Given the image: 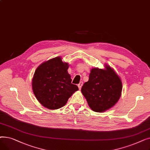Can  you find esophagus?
<instances>
[{"label": "esophagus", "mask_w": 150, "mask_h": 150, "mask_svg": "<svg viewBox=\"0 0 150 150\" xmlns=\"http://www.w3.org/2000/svg\"><path fill=\"white\" fill-rule=\"evenodd\" d=\"M82 86H83V82H82V81H80V83L78 84V88H79V89H81V87H82Z\"/></svg>", "instance_id": "34e87169"}]
</instances>
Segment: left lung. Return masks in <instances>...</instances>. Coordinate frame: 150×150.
I'll list each match as a JSON object with an SVG mask.
<instances>
[{
    "mask_svg": "<svg viewBox=\"0 0 150 150\" xmlns=\"http://www.w3.org/2000/svg\"><path fill=\"white\" fill-rule=\"evenodd\" d=\"M81 91L92 111L101 112L111 108L119 101L122 83L114 69L106 64L105 69H91L89 80L84 83Z\"/></svg>",
    "mask_w": 150,
    "mask_h": 150,
    "instance_id": "obj_1",
    "label": "left lung"
}]
</instances>
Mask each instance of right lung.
<instances>
[{
    "label": "right lung",
    "mask_w": 150,
    "mask_h": 150,
    "mask_svg": "<svg viewBox=\"0 0 150 150\" xmlns=\"http://www.w3.org/2000/svg\"><path fill=\"white\" fill-rule=\"evenodd\" d=\"M69 64L60 57L44 62L36 69L32 79V89L38 101L49 109L64 106L68 99L78 90L71 83L67 72Z\"/></svg>",
    "instance_id": "right-lung-1"
}]
</instances>
